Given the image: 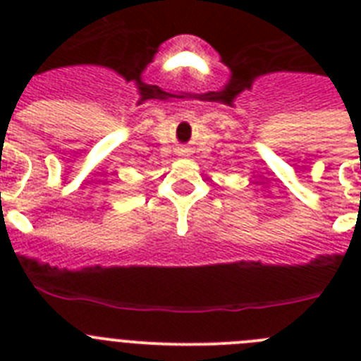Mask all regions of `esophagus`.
I'll return each instance as SVG.
<instances>
[{
  "label": "esophagus",
  "instance_id": "34e87169",
  "mask_svg": "<svg viewBox=\"0 0 361 361\" xmlns=\"http://www.w3.org/2000/svg\"><path fill=\"white\" fill-rule=\"evenodd\" d=\"M188 152H190L188 148H180V149H178V155H183V157H184V155H188Z\"/></svg>",
  "mask_w": 361,
  "mask_h": 361
}]
</instances>
